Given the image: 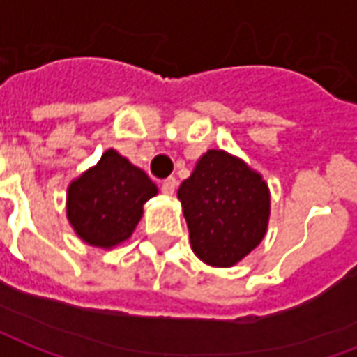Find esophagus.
I'll return each instance as SVG.
<instances>
[{
  "mask_svg": "<svg viewBox=\"0 0 357 357\" xmlns=\"http://www.w3.org/2000/svg\"><path fill=\"white\" fill-rule=\"evenodd\" d=\"M176 187H178V179H176V178L164 179V181H162V193L164 195H174Z\"/></svg>",
  "mask_w": 357,
  "mask_h": 357,
  "instance_id": "obj_1",
  "label": "esophagus"
}]
</instances>
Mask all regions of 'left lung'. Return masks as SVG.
Segmentation results:
<instances>
[{"mask_svg":"<svg viewBox=\"0 0 357 357\" xmlns=\"http://www.w3.org/2000/svg\"><path fill=\"white\" fill-rule=\"evenodd\" d=\"M191 248L202 262L231 268L250 255L268 231L269 189L237 156L210 149L179 185Z\"/></svg>","mask_w":357,"mask_h":357,"instance_id":"obj_1","label":"left lung"}]
</instances>
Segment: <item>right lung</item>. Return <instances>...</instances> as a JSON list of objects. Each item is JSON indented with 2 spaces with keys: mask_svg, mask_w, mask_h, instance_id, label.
Instances as JSON below:
<instances>
[{
  "mask_svg": "<svg viewBox=\"0 0 357 357\" xmlns=\"http://www.w3.org/2000/svg\"><path fill=\"white\" fill-rule=\"evenodd\" d=\"M158 193L145 172L114 149L70 181L66 218L84 243L112 248L132 237L143 216V204Z\"/></svg>",
  "mask_w": 357,
  "mask_h": 357,
  "instance_id": "right-lung-1",
  "label": "right lung"
}]
</instances>
